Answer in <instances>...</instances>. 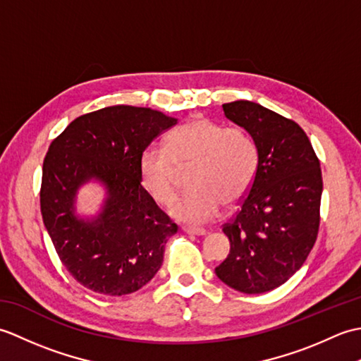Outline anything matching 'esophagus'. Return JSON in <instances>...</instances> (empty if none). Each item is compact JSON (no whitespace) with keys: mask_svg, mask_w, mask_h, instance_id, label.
<instances>
[{"mask_svg":"<svg viewBox=\"0 0 361 361\" xmlns=\"http://www.w3.org/2000/svg\"><path fill=\"white\" fill-rule=\"evenodd\" d=\"M183 231L188 233V234H195V235H204L206 234L204 228H197V226H189V225L183 226Z\"/></svg>","mask_w":361,"mask_h":361,"instance_id":"obj_1","label":"esophagus"}]
</instances>
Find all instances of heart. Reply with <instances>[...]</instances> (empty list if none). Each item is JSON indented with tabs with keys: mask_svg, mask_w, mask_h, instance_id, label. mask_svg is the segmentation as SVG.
<instances>
[{
	"mask_svg": "<svg viewBox=\"0 0 361 361\" xmlns=\"http://www.w3.org/2000/svg\"><path fill=\"white\" fill-rule=\"evenodd\" d=\"M259 163V145L247 130L194 118L167 135L166 147L147 145L137 159V173L145 192L166 206L176 192V167H194L192 190L169 212L178 220L204 221L216 216L221 203L233 206L250 192Z\"/></svg>",
	"mask_w": 361,
	"mask_h": 361,
	"instance_id": "heart-1",
	"label": "heart"
}]
</instances>
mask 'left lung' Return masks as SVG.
Returning a JSON list of instances; mask_svg holds the SVG:
<instances>
[{"instance_id":"1","label":"left lung","mask_w":361,"mask_h":361,"mask_svg":"<svg viewBox=\"0 0 361 361\" xmlns=\"http://www.w3.org/2000/svg\"><path fill=\"white\" fill-rule=\"evenodd\" d=\"M224 111L255 137L260 163L239 211L224 225L231 248L216 274L242 293H265L287 282L315 245L319 159L295 121L251 101L224 104Z\"/></svg>"}]
</instances>
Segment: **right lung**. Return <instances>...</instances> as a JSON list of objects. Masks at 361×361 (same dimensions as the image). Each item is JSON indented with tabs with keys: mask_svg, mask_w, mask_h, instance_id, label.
<instances>
[{
	"mask_svg": "<svg viewBox=\"0 0 361 361\" xmlns=\"http://www.w3.org/2000/svg\"><path fill=\"white\" fill-rule=\"evenodd\" d=\"M176 119L142 106L114 105L74 119L43 161V224L73 278L96 293L122 296L144 287L163 264L164 245L178 231L141 186V152ZM106 186L103 211L75 214L80 185Z\"/></svg>",
	"mask_w": 361,
	"mask_h": 361,
	"instance_id": "add662e5",
	"label": "right lung"
}]
</instances>
